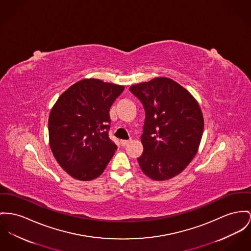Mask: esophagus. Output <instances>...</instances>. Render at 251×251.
Masks as SVG:
<instances>
[{
  "label": "esophagus",
  "instance_id": "34e87169",
  "mask_svg": "<svg viewBox=\"0 0 251 251\" xmlns=\"http://www.w3.org/2000/svg\"><path fill=\"white\" fill-rule=\"evenodd\" d=\"M130 141H131V140H121V145H122L123 147H126V146L128 145V143H129Z\"/></svg>",
  "mask_w": 251,
  "mask_h": 251
}]
</instances>
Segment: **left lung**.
<instances>
[{
	"mask_svg": "<svg viewBox=\"0 0 251 251\" xmlns=\"http://www.w3.org/2000/svg\"><path fill=\"white\" fill-rule=\"evenodd\" d=\"M144 105V152L137 160L142 171L155 181L181 173L196 155L203 131L200 106L183 86L168 78L129 88Z\"/></svg>",
	"mask_w": 251,
	"mask_h": 251,
	"instance_id": "1",
	"label": "left lung"
}]
</instances>
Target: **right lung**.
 Here are the masks:
<instances>
[{
	"label": "right lung",
	"instance_id": "1",
	"mask_svg": "<svg viewBox=\"0 0 251 251\" xmlns=\"http://www.w3.org/2000/svg\"><path fill=\"white\" fill-rule=\"evenodd\" d=\"M124 89L122 85L85 79L70 86L51 109V151L71 177L80 181L99 177L117 151L108 136L109 110Z\"/></svg>",
	"mask_w": 251,
	"mask_h": 251
}]
</instances>
